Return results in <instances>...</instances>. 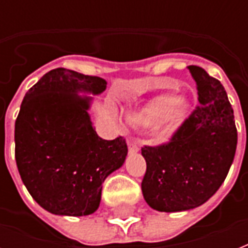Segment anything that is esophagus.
<instances>
[{"instance_id": "34e87169", "label": "esophagus", "mask_w": 248, "mask_h": 248, "mask_svg": "<svg viewBox=\"0 0 248 248\" xmlns=\"http://www.w3.org/2000/svg\"><path fill=\"white\" fill-rule=\"evenodd\" d=\"M127 145H128V152H130V153H138V152L140 151L139 141H136V140L130 139L127 141Z\"/></svg>"}]
</instances>
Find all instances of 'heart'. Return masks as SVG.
Returning <instances> with one entry per match:
<instances>
[{"label": "heart", "instance_id": "heart-1", "mask_svg": "<svg viewBox=\"0 0 248 248\" xmlns=\"http://www.w3.org/2000/svg\"><path fill=\"white\" fill-rule=\"evenodd\" d=\"M189 113V105L180 97L171 93H161L152 97L138 110L128 113L127 121L141 127H152L158 124L157 136L167 141L172 139L177 130L183 126Z\"/></svg>", "mask_w": 248, "mask_h": 248}]
</instances>
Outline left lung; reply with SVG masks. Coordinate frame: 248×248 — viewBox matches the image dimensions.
<instances>
[{
  "mask_svg": "<svg viewBox=\"0 0 248 248\" xmlns=\"http://www.w3.org/2000/svg\"><path fill=\"white\" fill-rule=\"evenodd\" d=\"M188 69L197 83L200 107L169 144L141 149L147 162L144 200L159 212L188 211L207 202L225 180L237 149L227 91L202 68Z\"/></svg>",
  "mask_w": 248,
  "mask_h": 248,
  "instance_id": "left-lung-1",
  "label": "left lung"
}]
</instances>
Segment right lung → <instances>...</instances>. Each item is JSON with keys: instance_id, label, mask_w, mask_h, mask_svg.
Segmentation results:
<instances>
[{"instance_id": "obj_1", "label": "right lung", "mask_w": 248, "mask_h": 248, "mask_svg": "<svg viewBox=\"0 0 248 248\" xmlns=\"http://www.w3.org/2000/svg\"><path fill=\"white\" fill-rule=\"evenodd\" d=\"M107 82L65 68L27 91L15 122V159L23 184L54 215L96 211L103 183L127 155L124 138L97 136L89 110Z\"/></svg>"}]
</instances>
